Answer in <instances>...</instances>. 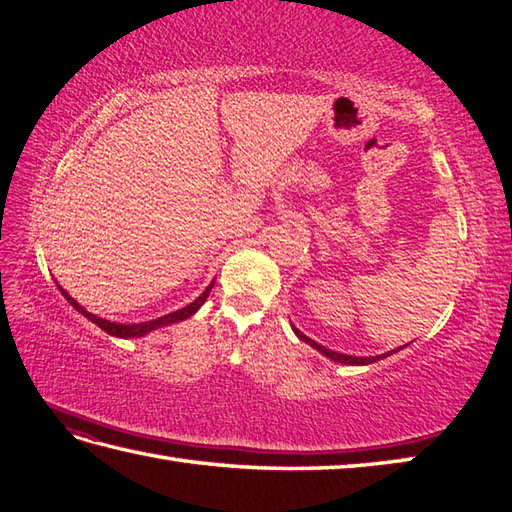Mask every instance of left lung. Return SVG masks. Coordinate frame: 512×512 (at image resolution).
Wrapping results in <instances>:
<instances>
[{
    "label": "left lung",
    "instance_id": "obj_1",
    "mask_svg": "<svg viewBox=\"0 0 512 512\" xmlns=\"http://www.w3.org/2000/svg\"><path fill=\"white\" fill-rule=\"evenodd\" d=\"M295 330V334L299 336V339L303 341V343H308L310 347H314V350H319L321 354H325L328 358H332L334 363H343V365H369V363H376V361H380V358H385V356H389V354H380V356H347V354H339V352H332V350H328V347H323V345H319L317 341H312V339H308L306 334H301L297 328H292ZM402 350V347H400ZM396 352V350H394Z\"/></svg>",
    "mask_w": 512,
    "mask_h": 512
}]
</instances>
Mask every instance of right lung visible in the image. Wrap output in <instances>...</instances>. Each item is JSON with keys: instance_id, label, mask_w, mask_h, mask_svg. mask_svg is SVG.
<instances>
[{"instance_id": "add662e5", "label": "right lung", "mask_w": 512, "mask_h": 512, "mask_svg": "<svg viewBox=\"0 0 512 512\" xmlns=\"http://www.w3.org/2000/svg\"><path fill=\"white\" fill-rule=\"evenodd\" d=\"M213 284H215V281H211L209 288H206V290L202 292V295H200L198 299H195L193 303H189V306H184V308H180V310H176V312H171V314H165V317L154 319V321L127 323V325H123V323H112V321H105V319H101V317H96V314H92V312H88L85 308H81L79 303H76L61 286H59V290H61V295L70 301V306H72L74 310H79L85 319H90L92 323L99 325V328H101L103 332L112 334V336H118V339H132V336H145V334L151 332V330L162 328V325H171V323H178V321H184V319L193 317V314L204 306V301H206V297H209V292H211Z\"/></svg>"}]
</instances>
